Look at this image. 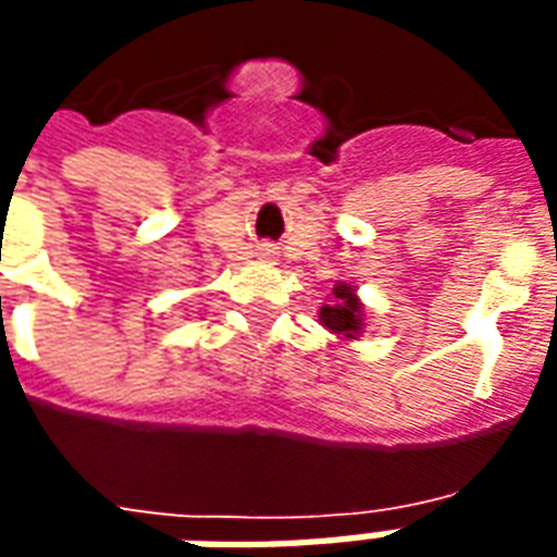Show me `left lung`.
Here are the masks:
<instances>
[{"instance_id": "1", "label": "left lung", "mask_w": 557, "mask_h": 557, "mask_svg": "<svg viewBox=\"0 0 557 557\" xmlns=\"http://www.w3.org/2000/svg\"><path fill=\"white\" fill-rule=\"evenodd\" d=\"M333 298H336L333 304L321 307L319 321L331 333H339L345 339H357V333L362 331V304L348 283H339L333 289Z\"/></svg>"}]
</instances>
